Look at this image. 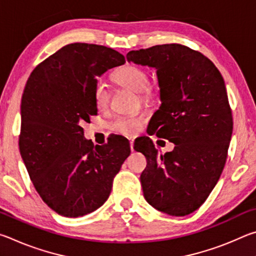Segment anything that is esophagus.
Segmentation results:
<instances>
[{
  "label": "esophagus",
  "instance_id": "1",
  "mask_svg": "<svg viewBox=\"0 0 256 256\" xmlns=\"http://www.w3.org/2000/svg\"><path fill=\"white\" fill-rule=\"evenodd\" d=\"M130 148H131V151H134V142H133V140L130 141Z\"/></svg>",
  "mask_w": 256,
  "mask_h": 256
}]
</instances>
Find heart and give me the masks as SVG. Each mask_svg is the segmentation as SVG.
Instances as JSON below:
<instances>
[{
    "label": "heart",
    "mask_w": 256,
    "mask_h": 256,
    "mask_svg": "<svg viewBox=\"0 0 256 256\" xmlns=\"http://www.w3.org/2000/svg\"><path fill=\"white\" fill-rule=\"evenodd\" d=\"M114 80L118 84L140 94L142 100L154 102L158 98V86L154 82H149V73L140 66L133 64L124 66L114 73ZM110 94L105 82L102 80L97 81L94 88V100L98 110H105L110 104ZM144 123V118L142 115L125 116L112 120L110 128L116 133L131 136L138 131Z\"/></svg>",
    "instance_id": "1"
}]
</instances>
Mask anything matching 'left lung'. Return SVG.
Returning <instances> with one entry per match:
<instances>
[{
    "mask_svg": "<svg viewBox=\"0 0 256 256\" xmlns=\"http://www.w3.org/2000/svg\"><path fill=\"white\" fill-rule=\"evenodd\" d=\"M126 60L156 68L162 105L150 120L149 134L175 144L164 154L148 136L134 144L146 158L140 177L144 198L170 216L192 214L226 164L232 116L224 78L204 55L180 44L131 50Z\"/></svg>",
    "mask_w": 256,
    "mask_h": 256,
    "instance_id": "obj_1",
    "label": "left lung"
}]
</instances>
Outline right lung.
Returning <instances> with one entry per match:
<instances>
[{"instance_id": "1", "label": "right lung", "mask_w": 256, "mask_h": 256, "mask_svg": "<svg viewBox=\"0 0 256 256\" xmlns=\"http://www.w3.org/2000/svg\"><path fill=\"white\" fill-rule=\"evenodd\" d=\"M122 54L74 42L34 68L21 100L19 149L34 188L58 214L76 218L97 210L130 154V144L94 146L82 124L97 115V78L123 66Z\"/></svg>"}]
</instances>
